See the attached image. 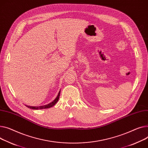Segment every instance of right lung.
<instances>
[{"label":"right lung","mask_w":148,"mask_h":148,"mask_svg":"<svg viewBox=\"0 0 148 148\" xmlns=\"http://www.w3.org/2000/svg\"><path fill=\"white\" fill-rule=\"evenodd\" d=\"M60 93H61V90H60V92H59L57 97L54 99V101L47 105H43V106H28V105H25V106L28 108H30V109H32V110H42V109H47V108H51L53 106H54L55 103L58 101L59 98H60Z\"/></svg>","instance_id":"1"}]
</instances>
